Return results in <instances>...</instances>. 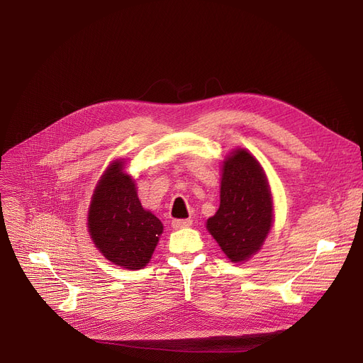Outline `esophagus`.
Returning <instances> with one entry per match:
<instances>
[{"label": "esophagus", "mask_w": 363, "mask_h": 363, "mask_svg": "<svg viewBox=\"0 0 363 363\" xmlns=\"http://www.w3.org/2000/svg\"><path fill=\"white\" fill-rule=\"evenodd\" d=\"M193 220L191 219H174L172 220V226L175 228V230H182V228H188L191 226Z\"/></svg>", "instance_id": "34e87169"}]
</instances>
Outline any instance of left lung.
Listing matches in <instances>:
<instances>
[{
	"label": "left lung",
	"instance_id": "8db88e82",
	"mask_svg": "<svg viewBox=\"0 0 363 363\" xmlns=\"http://www.w3.org/2000/svg\"><path fill=\"white\" fill-rule=\"evenodd\" d=\"M272 226V199L264 172L245 150L223 162L220 206L207 230L233 262L256 253Z\"/></svg>",
	"mask_w": 363,
	"mask_h": 363
}]
</instances>
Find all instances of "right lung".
I'll use <instances>...</instances> for the list:
<instances>
[{
    "label": "right lung",
    "instance_id": "obj_1",
    "mask_svg": "<svg viewBox=\"0 0 363 363\" xmlns=\"http://www.w3.org/2000/svg\"><path fill=\"white\" fill-rule=\"evenodd\" d=\"M88 228L103 256L126 269L144 268L163 233L162 222L143 208L122 162L110 164L95 188Z\"/></svg>",
    "mask_w": 363,
    "mask_h": 363
}]
</instances>
